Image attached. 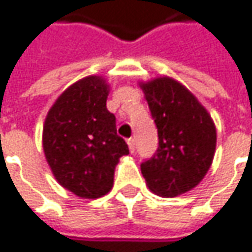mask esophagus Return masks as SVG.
Returning a JSON list of instances; mask_svg holds the SVG:
<instances>
[{
  "label": "esophagus",
  "instance_id": "obj_1",
  "mask_svg": "<svg viewBox=\"0 0 252 252\" xmlns=\"http://www.w3.org/2000/svg\"><path fill=\"white\" fill-rule=\"evenodd\" d=\"M126 144H128L129 151L134 153V150H135V140H134V138H128V140H126Z\"/></svg>",
  "mask_w": 252,
  "mask_h": 252
}]
</instances>
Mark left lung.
<instances>
[{
    "instance_id": "1",
    "label": "left lung",
    "mask_w": 252,
    "mask_h": 252,
    "mask_svg": "<svg viewBox=\"0 0 252 252\" xmlns=\"http://www.w3.org/2000/svg\"><path fill=\"white\" fill-rule=\"evenodd\" d=\"M158 129V150L141 164L150 191L172 198L200 184L215 154L217 129L210 112L171 77L140 82Z\"/></svg>"
}]
</instances>
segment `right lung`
<instances>
[{
	"label": "right lung",
	"mask_w": 252,
	"mask_h": 252,
	"mask_svg": "<svg viewBox=\"0 0 252 252\" xmlns=\"http://www.w3.org/2000/svg\"><path fill=\"white\" fill-rule=\"evenodd\" d=\"M110 84L101 75L81 78L57 98L45 117L42 148L58 184L81 198L111 191L114 171L128 145L117 135L107 110Z\"/></svg>",
	"instance_id": "1"
}]
</instances>
